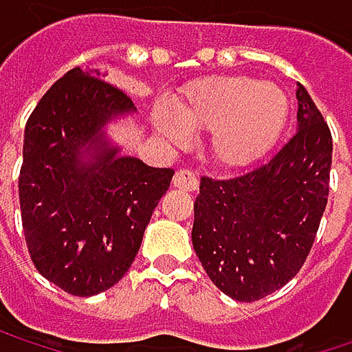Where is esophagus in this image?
Returning <instances> with one entry per match:
<instances>
[{"label":"esophagus","instance_id":"34e87169","mask_svg":"<svg viewBox=\"0 0 352 352\" xmlns=\"http://www.w3.org/2000/svg\"><path fill=\"white\" fill-rule=\"evenodd\" d=\"M197 175L191 169H179L173 177V185L183 191H195L197 189Z\"/></svg>","mask_w":352,"mask_h":352}]
</instances>
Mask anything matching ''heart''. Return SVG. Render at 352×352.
I'll use <instances>...</instances> for the list:
<instances>
[{"mask_svg":"<svg viewBox=\"0 0 352 352\" xmlns=\"http://www.w3.org/2000/svg\"><path fill=\"white\" fill-rule=\"evenodd\" d=\"M292 104L283 87L248 75H214L189 81L157 104L153 126L163 142L181 146L187 132H208L212 159L228 169L246 167L267 155L283 134Z\"/></svg>","mask_w":352,"mask_h":352,"instance_id":"b5f03b06","label":"heart"}]
</instances>
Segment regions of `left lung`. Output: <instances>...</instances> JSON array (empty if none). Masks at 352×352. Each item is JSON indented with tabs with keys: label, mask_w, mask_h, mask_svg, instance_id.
<instances>
[{
	"label": "left lung",
	"mask_w": 352,
	"mask_h": 352,
	"mask_svg": "<svg viewBox=\"0 0 352 352\" xmlns=\"http://www.w3.org/2000/svg\"><path fill=\"white\" fill-rule=\"evenodd\" d=\"M298 132L265 165L230 179L201 177L191 241L212 283L236 302L292 281L328 201L332 136L302 83Z\"/></svg>",
	"instance_id": "obj_1"
}]
</instances>
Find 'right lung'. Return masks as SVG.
Listing matches in <instances>:
<instances>
[{"label": "right lung", "mask_w": 352, "mask_h": 352, "mask_svg": "<svg viewBox=\"0 0 352 352\" xmlns=\"http://www.w3.org/2000/svg\"><path fill=\"white\" fill-rule=\"evenodd\" d=\"M98 69H71L38 102L24 132L20 210L42 277L89 298L130 269L173 169L120 157L106 136L132 100Z\"/></svg>", "instance_id": "1"}]
</instances>
